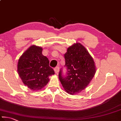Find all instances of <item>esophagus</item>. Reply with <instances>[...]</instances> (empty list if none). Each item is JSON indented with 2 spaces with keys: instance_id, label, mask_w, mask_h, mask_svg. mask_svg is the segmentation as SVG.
<instances>
[{
  "instance_id": "34e87169",
  "label": "esophagus",
  "mask_w": 121,
  "mask_h": 121,
  "mask_svg": "<svg viewBox=\"0 0 121 121\" xmlns=\"http://www.w3.org/2000/svg\"><path fill=\"white\" fill-rule=\"evenodd\" d=\"M54 70L55 73H58V72L59 71V67H58V66L56 67L54 69Z\"/></svg>"
}]
</instances>
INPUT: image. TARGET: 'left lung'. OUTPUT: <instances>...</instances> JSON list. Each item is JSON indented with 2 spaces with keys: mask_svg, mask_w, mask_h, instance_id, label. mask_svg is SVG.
Listing matches in <instances>:
<instances>
[{
  "mask_svg": "<svg viewBox=\"0 0 121 121\" xmlns=\"http://www.w3.org/2000/svg\"><path fill=\"white\" fill-rule=\"evenodd\" d=\"M67 72L62 74L60 69L59 78L63 88L68 94H76L85 89L96 72L94 60L86 49L79 43L68 48L65 54Z\"/></svg>",
  "mask_w": 121,
  "mask_h": 121,
  "instance_id": "1",
  "label": "left lung"
}]
</instances>
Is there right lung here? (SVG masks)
<instances>
[{
    "mask_svg": "<svg viewBox=\"0 0 121 121\" xmlns=\"http://www.w3.org/2000/svg\"><path fill=\"white\" fill-rule=\"evenodd\" d=\"M43 49L32 45L19 58L17 71L24 84L32 91L40 90L47 85L49 77L54 74L49 60L42 54Z\"/></svg>",
    "mask_w": 121,
    "mask_h": 121,
    "instance_id": "1",
    "label": "right lung"
}]
</instances>
